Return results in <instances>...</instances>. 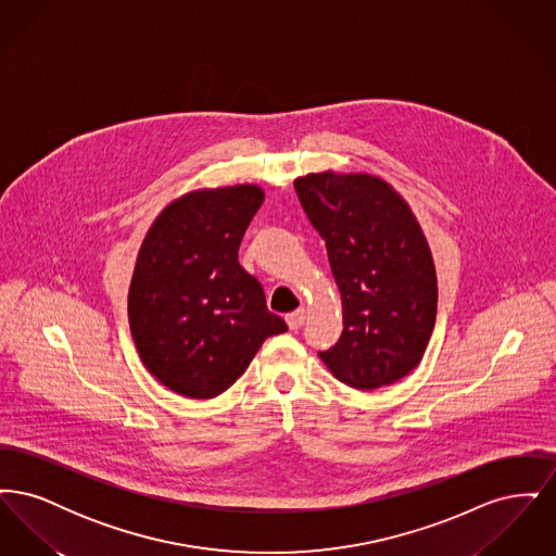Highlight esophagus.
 <instances>
[{
  "instance_id": "esophagus-1",
  "label": "esophagus",
  "mask_w": 556,
  "mask_h": 556,
  "mask_svg": "<svg viewBox=\"0 0 556 556\" xmlns=\"http://www.w3.org/2000/svg\"><path fill=\"white\" fill-rule=\"evenodd\" d=\"M286 320H288L290 329H300V327L304 325V320H306V311H304V308H298V311L290 313V315L286 317Z\"/></svg>"
}]
</instances>
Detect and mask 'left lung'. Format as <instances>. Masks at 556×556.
<instances>
[{"label": "left lung", "instance_id": "8db88e82", "mask_svg": "<svg viewBox=\"0 0 556 556\" xmlns=\"http://www.w3.org/2000/svg\"><path fill=\"white\" fill-rule=\"evenodd\" d=\"M293 187L325 239L344 306L340 340L318 356L350 388L390 386L421 363L435 325L438 279L424 231L377 177L327 170Z\"/></svg>", "mask_w": 556, "mask_h": 556}]
</instances>
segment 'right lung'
Returning <instances> with one entry per match:
<instances>
[{
    "mask_svg": "<svg viewBox=\"0 0 556 556\" xmlns=\"http://www.w3.org/2000/svg\"><path fill=\"white\" fill-rule=\"evenodd\" d=\"M263 198L256 186L191 191L162 211L141 243L129 290L132 340L146 369L181 396L223 394L266 338L288 331L239 265Z\"/></svg>",
    "mask_w": 556,
    "mask_h": 556,
    "instance_id": "add662e5",
    "label": "right lung"
}]
</instances>
